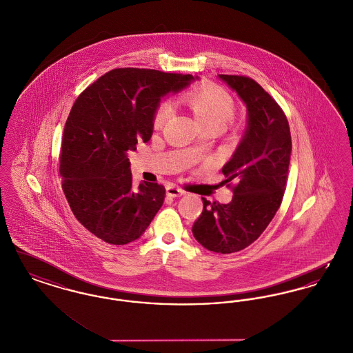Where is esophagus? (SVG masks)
Returning a JSON list of instances; mask_svg holds the SVG:
<instances>
[{
    "label": "esophagus",
    "instance_id": "1",
    "mask_svg": "<svg viewBox=\"0 0 353 353\" xmlns=\"http://www.w3.org/2000/svg\"><path fill=\"white\" fill-rule=\"evenodd\" d=\"M185 192L181 189V188H177V186H174V185H168L167 186V194L170 196V197H180V196H183Z\"/></svg>",
    "mask_w": 353,
    "mask_h": 353
}]
</instances>
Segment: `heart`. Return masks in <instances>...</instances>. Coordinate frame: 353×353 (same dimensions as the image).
I'll return each instance as SVG.
<instances>
[{
  "label": "heart",
  "instance_id": "1",
  "mask_svg": "<svg viewBox=\"0 0 353 353\" xmlns=\"http://www.w3.org/2000/svg\"><path fill=\"white\" fill-rule=\"evenodd\" d=\"M185 104L190 108L194 118L203 130L222 131L234 115V101L232 97L219 85L205 84L189 91L184 97ZM173 114L169 101L157 104L153 112V128H163Z\"/></svg>",
  "mask_w": 353,
  "mask_h": 353
}]
</instances>
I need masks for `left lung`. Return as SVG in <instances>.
I'll return each mask as SVG.
<instances>
[{"label":"left lung","instance_id":"1","mask_svg":"<svg viewBox=\"0 0 353 353\" xmlns=\"http://www.w3.org/2000/svg\"><path fill=\"white\" fill-rule=\"evenodd\" d=\"M219 77L246 104L248 125L222 168L225 184L235 183L232 201L219 203L202 197L203 209L192 232L205 249L230 254L258 239L279 209L292 144L285 112L259 84L241 75Z\"/></svg>","mask_w":353,"mask_h":353}]
</instances>
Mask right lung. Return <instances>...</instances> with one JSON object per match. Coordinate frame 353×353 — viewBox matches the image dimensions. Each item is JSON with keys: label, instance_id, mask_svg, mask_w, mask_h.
<instances>
[{"label": "right lung", "instance_id": "1", "mask_svg": "<svg viewBox=\"0 0 353 353\" xmlns=\"http://www.w3.org/2000/svg\"><path fill=\"white\" fill-rule=\"evenodd\" d=\"M199 77L115 68L88 85L68 115L59 160L62 189L84 228L111 245L140 238L165 199V188L132 186L128 151L153 132L154 108Z\"/></svg>", "mask_w": 353, "mask_h": 353}]
</instances>
